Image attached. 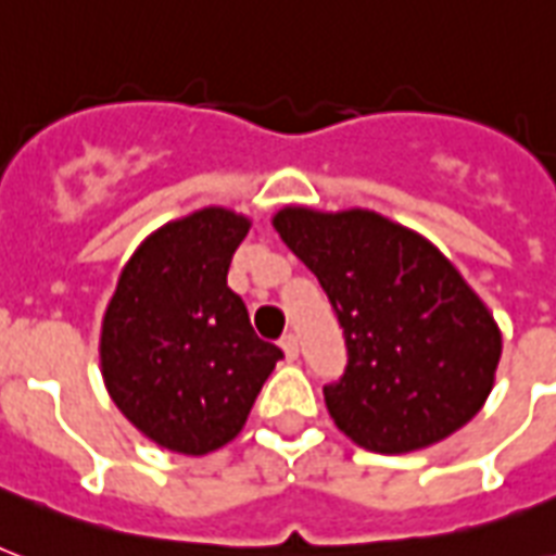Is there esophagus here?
Instances as JSON below:
<instances>
[{
	"label": "esophagus",
	"instance_id": "34e87169",
	"mask_svg": "<svg viewBox=\"0 0 556 556\" xmlns=\"http://www.w3.org/2000/svg\"><path fill=\"white\" fill-rule=\"evenodd\" d=\"M279 346H282L288 361H294V357L300 355V340H296V334H286V338L279 340Z\"/></svg>",
	"mask_w": 556,
	"mask_h": 556
}]
</instances>
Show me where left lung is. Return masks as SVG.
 <instances>
[{"instance_id": "1", "label": "left lung", "mask_w": 556, "mask_h": 556, "mask_svg": "<svg viewBox=\"0 0 556 556\" xmlns=\"http://www.w3.org/2000/svg\"><path fill=\"white\" fill-rule=\"evenodd\" d=\"M274 227L320 279L346 338V371L323 395L349 439L383 456L413 453L482 409L500 326L435 244L361 207H282Z\"/></svg>"}]
</instances>
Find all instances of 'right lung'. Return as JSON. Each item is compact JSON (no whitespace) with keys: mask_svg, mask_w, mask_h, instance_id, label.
<instances>
[{"mask_svg":"<svg viewBox=\"0 0 556 556\" xmlns=\"http://www.w3.org/2000/svg\"><path fill=\"white\" fill-rule=\"evenodd\" d=\"M251 218L204 207L167 222L121 270L100 329L117 409L161 447L204 456L242 432L282 349L256 338L227 268Z\"/></svg>","mask_w":556,"mask_h":556,"instance_id":"right-lung-1","label":"right lung"}]
</instances>
